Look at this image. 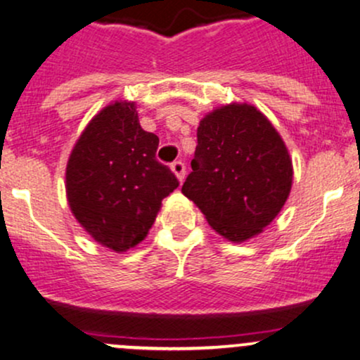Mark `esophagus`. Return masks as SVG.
<instances>
[{
	"label": "esophagus",
	"mask_w": 360,
	"mask_h": 360,
	"mask_svg": "<svg viewBox=\"0 0 360 360\" xmlns=\"http://www.w3.org/2000/svg\"><path fill=\"white\" fill-rule=\"evenodd\" d=\"M169 168H172V172L175 173V176L180 181L185 179V163H184V161H173Z\"/></svg>",
	"instance_id": "1"
}]
</instances>
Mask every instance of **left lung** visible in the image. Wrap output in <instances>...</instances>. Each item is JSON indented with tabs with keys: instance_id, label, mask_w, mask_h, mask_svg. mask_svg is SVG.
<instances>
[{
	"instance_id": "obj_1",
	"label": "left lung",
	"mask_w": 360,
	"mask_h": 360,
	"mask_svg": "<svg viewBox=\"0 0 360 360\" xmlns=\"http://www.w3.org/2000/svg\"><path fill=\"white\" fill-rule=\"evenodd\" d=\"M191 165L181 194L230 242L261 233L292 188L287 146L252 104H226L200 120Z\"/></svg>"
}]
</instances>
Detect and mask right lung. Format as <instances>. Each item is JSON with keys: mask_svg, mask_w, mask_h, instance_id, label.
Masks as SVG:
<instances>
[{"mask_svg": "<svg viewBox=\"0 0 360 360\" xmlns=\"http://www.w3.org/2000/svg\"><path fill=\"white\" fill-rule=\"evenodd\" d=\"M160 139L139 123L135 103L108 104L89 122L67 165V199L77 221L108 249L141 243L161 200L179 187L156 160Z\"/></svg>", "mask_w": 360, "mask_h": 360, "instance_id": "add662e5", "label": "right lung"}]
</instances>
